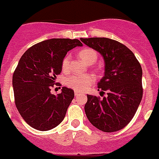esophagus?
Masks as SVG:
<instances>
[{
    "label": "esophagus",
    "instance_id": "1",
    "mask_svg": "<svg viewBox=\"0 0 159 159\" xmlns=\"http://www.w3.org/2000/svg\"><path fill=\"white\" fill-rule=\"evenodd\" d=\"M79 95H80V92H74V96H75V97H78Z\"/></svg>",
    "mask_w": 159,
    "mask_h": 159
}]
</instances>
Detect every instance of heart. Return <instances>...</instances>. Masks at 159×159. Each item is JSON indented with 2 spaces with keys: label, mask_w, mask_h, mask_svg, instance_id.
I'll return each instance as SVG.
<instances>
[{
  "label": "heart",
  "mask_w": 159,
  "mask_h": 159,
  "mask_svg": "<svg viewBox=\"0 0 159 159\" xmlns=\"http://www.w3.org/2000/svg\"><path fill=\"white\" fill-rule=\"evenodd\" d=\"M79 57L86 63L87 65L93 64L98 58V54L95 50L89 48H84L82 49L79 54ZM69 62H70V56H66L62 60L61 62V68L63 72H67L69 67ZM94 82V78L92 75L85 74V75H72L66 80V85L74 89L78 92L84 91L88 87L89 85L93 84Z\"/></svg>",
  "instance_id": "b5f03b06"
}]
</instances>
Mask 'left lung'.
I'll list each match as a JSON object with an SVG mask.
<instances>
[{
	"label": "left lung",
	"mask_w": 159,
	"mask_h": 159,
	"mask_svg": "<svg viewBox=\"0 0 159 159\" xmlns=\"http://www.w3.org/2000/svg\"><path fill=\"white\" fill-rule=\"evenodd\" d=\"M103 56L104 74L98 83L103 99L87 95L85 112L89 121L101 131L111 133L125 128L134 116L143 96L142 68L130 49L106 38H80Z\"/></svg>",
	"instance_id": "obj_1"
}]
</instances>
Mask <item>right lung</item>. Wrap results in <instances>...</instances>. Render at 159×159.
<instances>
[{
	"mask_svg": "<svg viewBox=\"0 0 159 159\" xmlns=\"http://www.w3.org/2000/svg\"><path fill=\"white\" fill-rule=\"evenodd\" d=\"M78 39L51 38L28 49L21 56L13 75L17 110L31 128L48 131L63 121L74 92L62 87L61 92H50L67 53L82 46Z\"/></svg>",
	"mask_w": 159,
	"mask_h": 159,
	"instance_id": "obj_1",
	"label": "right lung"
}]
</instances>
